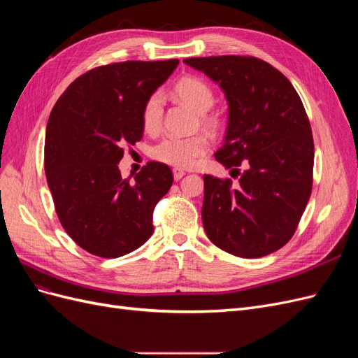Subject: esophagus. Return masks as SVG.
Segmentation results:
<instances>
[{
    "mask_svg": "<svg viewBox=\"0 0 358 358\" xmlns=\"http://www.w3.org/2000/svg\"><path fill=\"white\" fill-rule=\"evenodd\" d=\"M183 176H185V171L180 169H173V178H175V180H180Z\"/></svg>",
    "mask_w": 358,
    "mask_h": 358,
    "instance_id": "34e87169",
    "label": "esophagus"
}]
</instances>
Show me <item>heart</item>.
<instances>
[{
	"label": "heart",
	"instance_id": "heart-1",
	"mask_svg": "<svg viewBox=\"0 0 358 358\" xmlns=\"http://www.w3.org/2000/svg\"><path fill=\"white\" fill-rule=\"evenodd\" d=\"M173 94L199 113L201 127L209 131H216L221 127L220 115L208 112L215 103V94L208 82L197 76H183L173 85ZM162 113H164V99L161 92L150 94L142 107V124L148 133L158 131L162 122ZM206 149H208V138L203 134L188 137L169 136L159 140L152 148L150 157L162 164L187 169L206 152Z\"/></svg>",
	"mask_w": 358,
	"mask_h": 358
}]
</instances>
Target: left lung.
<instances>
[{"label": "left lung", "mask_w": 358, "mask_h": 358, "mask_svg": "<svg viewBox=\"0 0 358 358\" xmlns=\"http://www.w3.org/2000/svg\"><path fill=\"white\" fill-rule=\"evenodd\" d=\"M183 62L220 83L229 127L216 161L241 175H204L201 220L210 242L242 258L272 254L294 234L312 192L313 137L305 107L285 76L255 57ZM245 168L243 173L240 167Z\"/></svg>", "instance_id": "left-lung-1"}]
</instances>
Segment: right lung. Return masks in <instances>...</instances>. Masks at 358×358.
<instances>
[{
	"label": "right lung",
	"instance_id": "add662e5",
	"mask_svg": "<svg viewBox=\"0 0 358 358\" xmlns=\"http://www.w3.org/2000/svg\"><path fill=\"white\" fill-rule=\"evenodd\" d=\"M179 59L125 61L79 76L50 112L45 171L61 225L85 251L117 258L154 233L157 203L173 183L167 164L150 161L131 183L117 169L124 146L143 136L142 107Z\"/></svg>",
	"mask_w": 358,
	"mask_h": 358
}]
</instances>
